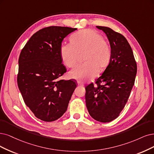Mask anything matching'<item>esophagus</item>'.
Wrapping results in <instances>:
<instances>
[{
	"label": "esophagus",
	"mask_w": 154,
	"mask_h": 154,
	"mask_svg": "<svg viewBox=\"0 0 154 154\" xmlns=\"http://www.w3.org/2000/svg\"><path fill=\"white\" fill-rule=\"evenodd\" d=\"M78 85H79V86H84V84L82 83L79 82H78Z\"/></svg>",
	"instance_id": "obj_1"
}]
</instances>
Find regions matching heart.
<instances>
[{
    "instance_id": "obj_1",
    "label": "heart",
    "mask_w": 154,
    "mask_h": 154,
    "mask_svg": "<svg viewBox=\"0 0 154 154\" xmlns=\"http://www.w3.org/2000/svg\"><path fill=\"white\" fill-rule=\"evenodd\" d=\"M71 44L62 45L61 58L64 64L73 68L77 64L80 54L83 53L85 62L70 73L71 78L78 81L91 80L109 64L112 50L109 43L99 33L91 29H84L72 35Z\"/></svg>"
}]
</instances>
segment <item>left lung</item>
<instances>
[{"instance_id": "8db88e82", "label": "left lung", "mask_w": 154, "mask_h": 154, "mask_svg": "<svg viewBox=\"0 0 154 154\" xmlns=\"http://www.w3.org/2000/svg\"><path fill=\"white\" fill-rule=\"evenodd\" d=\"M103 30L110 42L112 56L102 75L86 86V103L90 116L96 121L109 122L120 115L134 84L137 65L127 39L106 26Z\"/></svg>"}]
</instances>
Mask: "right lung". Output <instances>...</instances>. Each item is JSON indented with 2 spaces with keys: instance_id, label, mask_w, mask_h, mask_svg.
I'll return each instance as SVG.
<instances>
[{
  "instance_id": "add662e5",
  "label": "right lung",
  "mask_w": 154,
  "mask_h": 154,
  "mask_svg": "<svg viewBox=\"0 0 154 154\" xmlns=\"http://www.w3.org/2000/svg\"><path fill=\"white\" fill-rule=\"evenodd\" d=\"M77 28L51 26L39 30L22 49L17 82L25 103L35 116L52 122L66 112L77 87L72 80H59L66 72L62 64L63 40Z\"/></svg>"
}]
</instances>
